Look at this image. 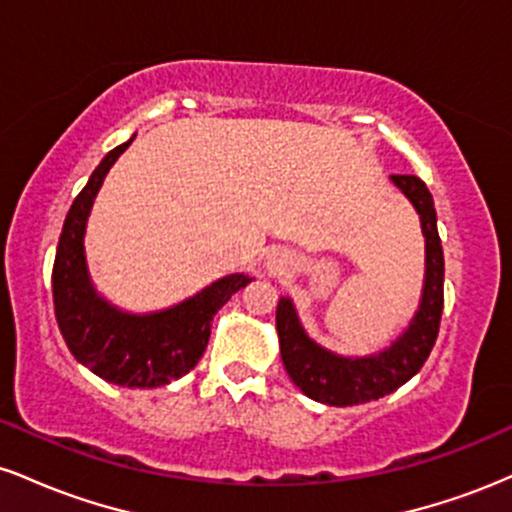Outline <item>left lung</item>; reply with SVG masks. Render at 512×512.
I'll return each mask as SVG.
<instances>
[{"label":"left lung","instance_id":"1","mask_svg":"<svg viewBox=\"0 0 512 512\" xmlns=\"http://www.w3.org/2000/svg\"><path fill=\"white\" fill-rule=\"evenodd\" d=\"M404 197L419 211L421 231L426 238V276L421 303L409 327L385 351L363 358L337 356L322 349L303 330L291 298H279L276 332H279L281 361L286 373L303 390V395L330 407H351L380 399L419 373L436 344L440 315H443V245H440L436 207L426 182L416 175L390 178Z\"/></svg>","mask_w":512,"mask_h":512}]
</instances>
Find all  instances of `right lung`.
Returning <instances> with one entry per match:
<instances>
[{
  "label": "right lung",
  "mask_w": 512,
  "mask_h": 512,
  "mask_svg": "<svg viewBox=\"0 0 512 512\" xmlns=\"http://www.w3.org/2000/svg\"><path fill=\"white\" fill-rule=\"evenodd\" d=\"M132 142L134 137L115 146L76 195L57 243L52 298L57 325L76 361L108 383L158 387L197 366L209 344L214 315L252 276L228 274L197 296L146 315L125 313L98 296L86 267V221L105 175Z\"/></svg>",
  "instance_id": "1"
}]
</instances>
